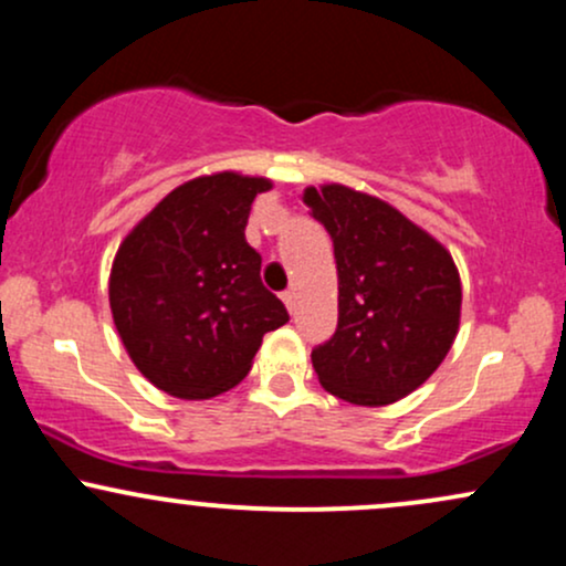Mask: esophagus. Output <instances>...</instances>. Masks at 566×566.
<instances>
[{"label": "esophagus", "mask_w": 566, "mask_h": 566, "mask_svg": "<svg viewBox=\"0 0 566 566\" xmlns=\"http://www.w3.org/2000/svg\"><path fill=\"white\" fill-rule=\"evenodd\" d=\"M282 301H284V305H287V308H290V314H292V311H295V303H297L295 292H284V295H282Z\"/></svg>", "instance_id": "34e87169"}]
</instances>
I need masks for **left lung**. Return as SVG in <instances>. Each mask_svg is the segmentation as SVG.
<instances>
[{
    "label": "left lung",
    "instance_id": "8db88e82",
    "mask_svg": "<svg viewBox=\"0 0 566 566\" xmlns=\"http://www.w3.org/2000/svg\"><path fill=\"white\" fill-rule=\"evenodd\" d=\"M303 201L333 237L337 263V329L311 354L322 388L359 407L394 405L437 373L458 337V265L373 193L324 184Z\"/></svg>",
    "mask_w": 566,
    "mask_h": 566
}]
</instances>
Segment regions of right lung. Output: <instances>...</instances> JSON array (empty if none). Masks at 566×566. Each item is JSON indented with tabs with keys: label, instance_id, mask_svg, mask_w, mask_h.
Wrapping results in <instances>:
<instances>
[{
	"label": "right lung",
	"instance_id": "right-lung-1",
	"mask_svg": "<svg viewBox=\"0 0 566 566\" xmlns=\"http://www.w3.org/2000/svg\"><path fill=\"white\" fill-rule=\"evenodd\" d=\"M269 178L233 170L172 188L122 239L108 276L114 327L140 375L175 399H212L290 322L261 282L244 226Z\"/></svg>",
	"mask_w": 566,
	"mask_h": 566
}]
</instances>
